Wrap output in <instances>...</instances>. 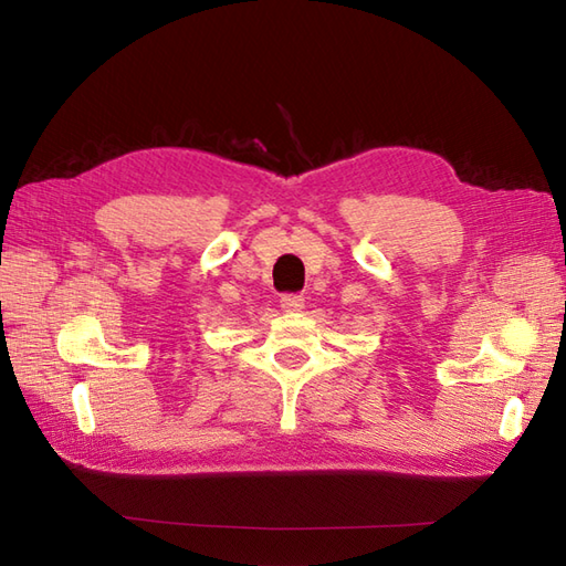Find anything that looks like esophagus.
I'll return each instance as SVG.
<instances>
[{"label":"esophagus","mask_w":566,"mask_h":566,"mask_svg":"<svg viewBox=\"0 0 566 566\" xmlns=\"http://www.w3.org/2000/svg\"><path fill=\"white\" fill-rule=\"evenodd\" d=\"M281 307L285 312H300L305 307V297L297 293H285V295H281Z\"/></svg>","instance_id":"34e87169"}]
</instances>
